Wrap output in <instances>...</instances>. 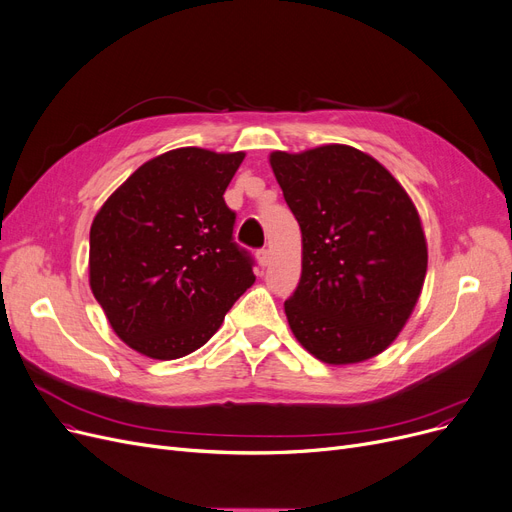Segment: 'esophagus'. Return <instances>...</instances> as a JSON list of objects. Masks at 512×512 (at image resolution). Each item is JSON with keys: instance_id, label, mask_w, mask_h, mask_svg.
Segmentation results:
<instances>
[{"instance_id": "1", "label": "esophagus", "mask_w": 512, "mask_h": 512, "mask_svg": "<svg viewBox=\"0 0 512 512\" xmlns=\"http://www.w3.org/2000/svg\"><path fill=\"white\" fill-rule=\"evenodd\" d=\"M257 261H259V265H261V268H265V265H268V263H270V251H268V249H263V251H259V253H257Z\"/></svg>"}]
</instances>
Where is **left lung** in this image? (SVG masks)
Returning a JSON list of instances; mask_svg holds the SVG:
<instances>
[{"label":"left lung","mask_w":512,"mask_h":512,"mask_svg":"<svg viewBox=\"0 0 512 512\" xmlns=\"http://www.w3.org/2000/svg\"><path fill=\"white\" fill-rule=\"evenodd\" d=\"M270 165L301 228V280L284 301L295 339L330 366L383 353L427 276V238L410 194L347 144L274 150Z\"/></svg>","instance_id":"left-lung-1"}]
</instances>
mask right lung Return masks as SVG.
I'll list each match as a JSON object with an SVG mask.
<instances>
[{
	"label": "right lung",
	"instance_id": "1",
	"mask_svg": "<svg viewBox=\"0 0 512 512\" xmlns=\"http://www.w3.org/2000/svg\"><path fill=\"white\" fill-rule=\"evenodd\" d=\"M244 152L175 148L133 171L90 230V288L115 335L152 360L203 347L255 282L224 192Z\"/></svg>",
	"mask_w": 512,
	"mask_h": 512
}]
</instances>
